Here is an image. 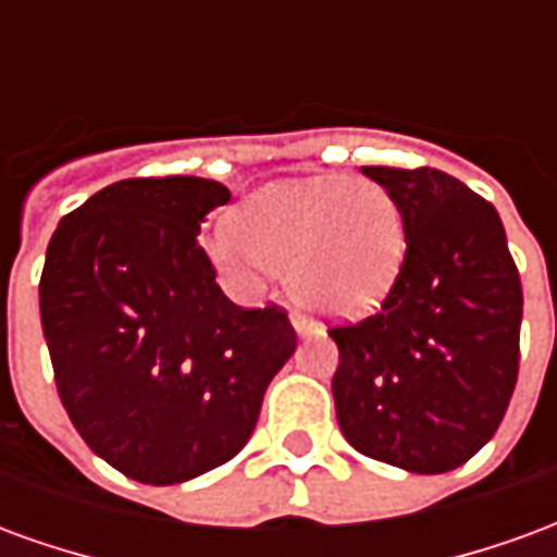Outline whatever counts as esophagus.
Returning a JSON list of instances; mask_svg holds the SVG:
<instances>
[{"instance_id":"obj_1","label":"esophagus","mask_w":557,"mask_h":557,"mask_svg":"<svg viewBox=\"0 0 557 557\" xmlns=\"http://www.w3.org/2000/svg\"><path fill=\"white\" fill-rule=\"evenodd\" d=\"M292 327H295V334H298V337H307V334H310V322L298 313H292Z\"/></svg>"}]
</instances>
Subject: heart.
<instances>
[{"label": "heart", "instance_id": "b5f03b06", "mask_svg": "<svg viewBox=\"0 0 557 557\" xmlns=\"http://www.w3.org/2000/svg\"><path fill=\"white\" fill-rule=\"evenodd\" d=\"M211 256L238 277L286 274L289 295L307 313L358 319L397 286L406 223L382 184L295 178L247 196Z\"/></svg>", "mask_w": 557, "mask_h": 557}]
</instances>
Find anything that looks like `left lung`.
I'll use <instances>...</instances> for the list:
<instances>
[{"mask_svg":"<svg viewBox=\"0 0 557 557\" xmlns=\"http://www.w3.org/2000/svg\"><path fill=\"white\" fill-rule=\"evenodd\" d=\"M361 172L397 199L409 250L382 310L331 331L339 430L370 459L444 474L490 442L513 397L522 283L498 211L459 178Z\"/></svg>","mask_w":557,"mask_h":557,"instance_id":"left-lung-1","label":"left lung"}]
</instances>
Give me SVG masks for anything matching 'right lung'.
Listing matches in <instances>:
<instances>
[{"label":"right lung","instance_id":"obj_1","mask_svg":"<svg viewBox=\"0 0 557 557\" xmlns=\"http://www.w3.org/2000/svg\"><path fill=\"white\" fill-rule=\"evenodd\" d=\"M230 190L127 178L62 218L41 274V327L67 418L103 462L151 486L230 462L295 355L277 307L242 310L196 244Z\"/></svg>","mask_w":557,"mask_h":557}]
</instances>
